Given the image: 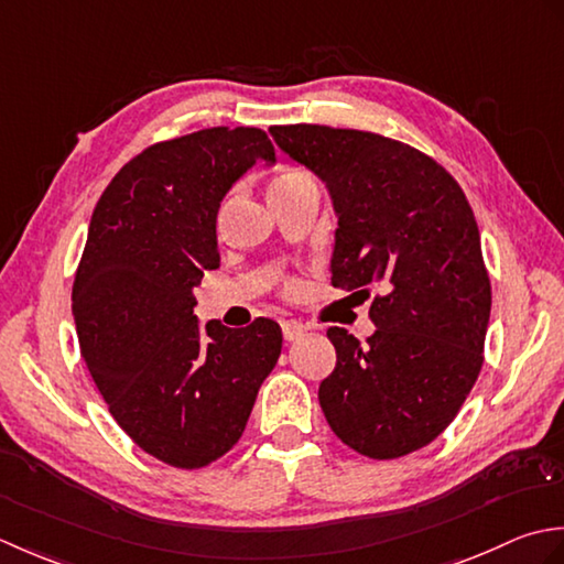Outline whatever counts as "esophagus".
I'll use <instances>...</instances> for the list:
<instances>
[{"mask_svg":"<svg viewBox=\"0 0 564 564\" xmlns=\"http://www.w3.org/2000/svg\"><path fill=\"white\" fill-rule=\"evenodd\" d=\"M308 330L306 324L302 321H282V333H284V340H299Z\"/></svg>","mask_w":564,"mask_h":564,"instance_id":"34e87169","label":"esophagus"}]
</instances>
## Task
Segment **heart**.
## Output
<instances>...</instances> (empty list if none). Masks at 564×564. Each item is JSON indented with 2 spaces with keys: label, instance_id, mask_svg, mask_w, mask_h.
Returning <instances> with one entry per match:
<instances>
[{
  "label": "heart",
  "instance_id": "heart-1",
  "mask_svg": "<svg viewBox=\"0 0 564 564\" xmlns=\"http://www.w3.org/2000/svg\"><path fill=\"white\" fill-rule=\"evenodd\" d=\"M299 175H304V172H296V170H286V172H282V175L274 180V182H282V180H290V177H299Z\"/></svg>",
  "mask_w": 564,
  "mask_h": 564
}]
</instances>
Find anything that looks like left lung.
Segmentation results:
<instances>
[{"label":"left lung","instance_id":"8db88e82","mask_svg":"<svg viewBox=\"0 0 564 564\" xmlns=\"http://www.w3.org/2000/svg\"><path fill=\"white\" fill-rule=\"evenodd\" d=\"M270 133L326 182L338 216L333 286L365 299L382 290L367 343L328 328V426L372 459L419 451L451 426L485 362L491 284L473 206L443 165L392 138L316 123Z\"/></svg>","mask_w":564,"mask_h":564}]
</instances>
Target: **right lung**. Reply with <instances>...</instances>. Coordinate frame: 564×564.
Instances as JSON below:
<instances>
[{"label":"right lung","instance_id":"obj_1","mask_svg":"<svg viewBox=\"0 0 564 564\" xmlns=\"http://www.w3.org/2000/svg\"><path fill=\"white\" fill-rule=\"evenodd\" d=\"M258 160L274 163V148L250 126L145 148L99 197L77 265L73 316L99 394L141 451L180 469L231 451L282 350L272 318L194 316V286L221 260L218 206Z\"/></svg>","mask_w":564,"mask_h":564}]
</instances>
